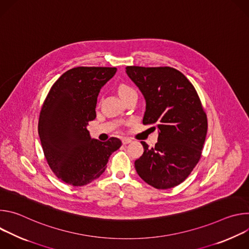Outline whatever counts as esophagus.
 Listing matches in <instances>:
<instances>
[{
  "label": "esophagus",
  "mask_w": 249,
  "mask_h": 249,
  "mask_svg": "<svg viewBox=\"0 0 249 249\" xmlns=\"http://www.w3.org/2000/svg\"><path fill=\"white\" fill-rule=\"evenodd\" d=\"M132 142V140L130 138H122V143L123 145H127V144H130Z\"/></svg>",
  "instance_id": "obj_1"
}]
</instances>
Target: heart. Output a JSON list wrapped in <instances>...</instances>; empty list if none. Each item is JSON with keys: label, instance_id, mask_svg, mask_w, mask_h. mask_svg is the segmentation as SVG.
<instances>
[{"label": "heart", "instance_id": "1", "mask_svg": "<svg viewBox=\"0 0 249 249\" xmlns=\"http://www.w3.org/2000/svg\"><path fill=\"white\" fill-rule=\"evenodd\" d=\"M132 93H135V90L130 86L125 85V84H122V85L119 86V88H118V94H119L120 97L128 95V94H132Z\"/></svg>", "mask_w": 249, "mask_h": 249}]
</instances>
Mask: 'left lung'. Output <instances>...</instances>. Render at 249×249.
<instances>
[{
    "mask_svg": "<svg viewBox=\"0 0 249 249\" xmlns=\"http://www.w3.org/2000/svg\"><path fill=\"white\" fill-rule=\"evenodd\" d=\"M126 73L146 100L144 125L159 130L158 143L135 168L145 182L168 189L183 182L198 163L207 135V115L193 85L170 67H126Z\"/></svg>",
    "mask_w": 249,
    "mask_h": 249,
    "instance_id": "obj_1",
    "label": "left lung"
}]
</instances>
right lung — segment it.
<instances>
[{
    "label": "right lung",
    "instance_id": "obj_1",
    "mask_svg": "<svg viewBox=\"0 0 249 249\" xmlns=\"http://www.w3.org/2000/svg\"><path fill=\"white\" fill-rule=\"evenodd\" d=\"M116 68L77 67L64 73L52 86L42 105L38 134L46 160L59 179L84 186L104 172L111 154L122 143L91 139L87 128L96 117L100 89Z\"/></svg>",
    "mask_w": 249,
    "mask_h": 249
}]
</instances>
